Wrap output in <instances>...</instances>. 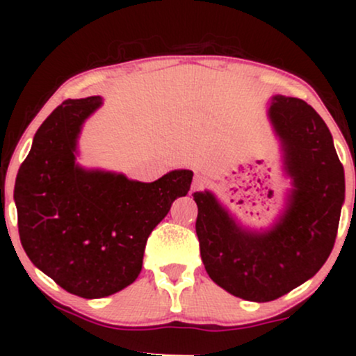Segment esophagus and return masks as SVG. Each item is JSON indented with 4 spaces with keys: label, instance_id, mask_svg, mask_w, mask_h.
I'll list each match as a JSON object with an SVG mask.
<instances>
[{
    "label": "esophagus",
    "instance_id": "obj_1",
    "mask_svg": "<svg viewBox=\"0 0 356 356\" xmlns=\"http://www.w3.org/2000/svg\"><path fill=\"white\" fill-rule=\"evenodd\" d=\"M206 182H207V179L204 177V175H201V174H195L194 182H192V189H194V191L202 189V187L206 186Z\"/></svg>",
    "mask_w": 356,
    "mask_h": 356
}]
</instances>
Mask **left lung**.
Segmentation results:
<instances>
[{"instance_id": "left-lung-1", "label": "left lung", "mask_w": 356, "mask_h": 356, "mask_svg": "<svg viewBox=\"0 0 356 356\" xmlns=\"http://www.w3.org/2000/svg\"><path fill=\"white\" fill-rule=\"evenodd\" d=\"M293 181L286 211L269 231L241 227L209 191L194 192L195 232L207 275L231 295L273 301L320 271L328 259L343 201L345 172L323 118L293 97H273L268 110Z\"/></svg>"}]
</instances>
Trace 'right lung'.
Returning a JSON list of instances; mask_svg holds the SVG:
<instances>
[{
  "instance_id": "obj_1",
  "label": "right lung",
  "mask_w": 356,
  "mask_h": 356,
  "mask_svg": "<svg viewBox=\"0 0 356 356\" xmlns=\"http://www.w3.org/2000/svg\"><path fill=\"white\" fill-rule=\"evenodd\" d=\"M100 105V97H87L53 110L15 182L24 252L65 291L88 300L137 280L147 238L192 182L186 169L138 182L76 164L81 125Z\"/></svg>"
}]
</instances>
